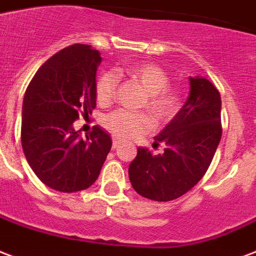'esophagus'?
I'll use <instances>...</instances> for the list:
<instances>
[{
    "label": "esophagus",
    "instance_id": "34e87169",
    "mask_svg": "<svg viewBox=\"0 0 256 256\" xmlns=\"http://www.w3.org/2000/svg\"><path fill=\"white\" fill-rule=\"evenodd\" d=\"M112 147H113V150L118 148V147H120V142H118V140H117V139H113Z\"/></svg>",
    "mask_w": 256,
    "mask_h": 256
}]
</instances>
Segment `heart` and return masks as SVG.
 <instances>
[{"instance_id":"1","label":"heart","mask_w":256,"mask_h":256,"mask_svg":"<svg viewBox=\"0 0 256 256\" xmlns=\"http://www.w3.org/2000/svg\"><path fill=\"white\" fill-rule=\"evenodd\" d=\"M132 80H138L146 92V101L143 106L151 113L156 124L162 126L172 121L180 109V97L176 90L168 88L170 80L166 71L156 64L151 63H136L126 71ZM118 84V76L113 71L102 72L96 82L97 101L102 105L112 102ZM102 124L108 130L118 139L128 140L139 138L152 128L150 117L144 113H134L124 109H117L114 112L104 116Z\"/></svg>"}]
</instances>
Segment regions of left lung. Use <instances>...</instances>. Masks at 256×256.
Masks as SVG:
<instances>
[{
  "label": "left lung",
  "instance_id": "1",
  "mask_svg": "<svg viewBox=\"0 0 256 256\" xmlns=\"http://www.w3.org/2000/svg\"><path fill=\"white\" fill-rule=\"evenodd\" d=\"M190 93L184 106L154 146L164 151L154 155L139 147L128 174L132 188L144 198L172 201L197 185L210 166L222 139V98L216 86L202 76L189 78Z\"/></svg>",
  "mask_w": 256,
  "mask_h": 256
}]
</instances>
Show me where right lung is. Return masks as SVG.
Segmentation results:
<instances>
[{
    "instance_id": "right-lung-1",
    "label": "right lung",
    "mask_w": 256,
    "mask_h": 256,
    "mask_svg": "<svg viewBox=\"0 0 256 256\" xmlns=\"http://www.w3.org/2000/svg\"><path fill=\"white\" fill-rule=\"evenodd\" d=\"M100 51L72 44L48 59L30 80L22 102L21 144L44 185L74 193L93 185L112 147L110 136L93 126L86 139L72 124L96 108Z\"/></svg>"
}]
</instances>
